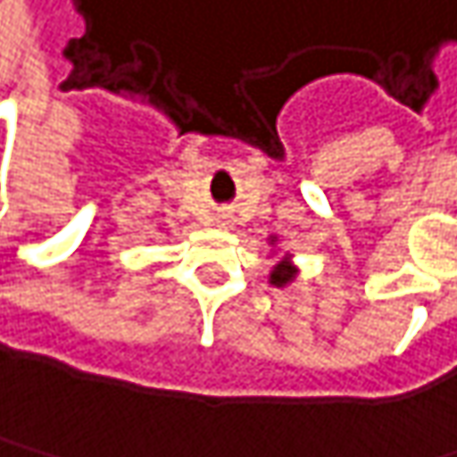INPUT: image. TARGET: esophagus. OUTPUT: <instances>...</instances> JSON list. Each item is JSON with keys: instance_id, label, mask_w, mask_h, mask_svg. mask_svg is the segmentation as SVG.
Here are the masks:
<instances>
[{"instance_id": "esophagus-1", "label": "esophagus", "mask_w": 457, "mask_h": 457, "mask_svg": "<svg viewBox=\"0 0 457 457\" xmlns=\"http://www.w3.org/2000/svg\"><path fill=\"white\" fill-rule=\"evenodd\" d=\"M219 221L221 224H233V216L230 213H219Z\"/></svg>"}]
</instances>
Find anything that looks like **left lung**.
<instances>
[{
  "label": "left lung",
  "mask_w": 457,
  "mask_h": 457,
  "mask_svg": "<svg viewBox=\"0 0 457 457\" xmlns=\"http://www.w3.org/2000/svg\"><path fill=\"white\" fill-rule=\"evenodd\" d=\"M295 273H297V270H295L292 265H287V262H284V265H278V268L270 273V284H276V287H284L287 281H292V278H295Z\"/></svg>",
  "instance_id": "obj_1"
}]
</instances>
